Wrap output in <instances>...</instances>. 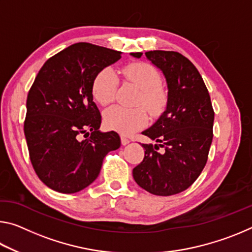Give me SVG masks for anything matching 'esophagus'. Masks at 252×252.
<instances>
[{
    "label": "esophagus",
    "instance_id": "1",
    "mask_svg": "<svg viewBox=\"0 0 252 252\" xmlns=\"http://www.w3.org/2000/svg\"><path fill=\"white\" fill-rule=\"evenodd\" d=\"M121 143H122V146H126V144L130 143V140L125 138V136H121Z\"/></svg>",
    "mask_w": 252,
    "mask_h": 252
}]
</instances>
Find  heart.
Wrapping results in <instances>:
<instances>
[{
  "label": "heart",
  "instance_id": "1",
  "mask_svg": "<svg viewBox=\"0 0 252 252\" xmlns=\"http://www.w3.org/2000/svg\"><path fill=\"white\" fill-rule=\"evenodd\" d=\"M122 74L126 80L141 90L138 104H143L153 114L160 113L167 103V92L161 85L160 71L150 63L136 62L125 66ZM119 85V78L112 67L99 71L92 83V93L101 105H108L114 100ZM105 126L123 135L132 134L148 122L147 112L142 108L126 109L112 106L103 114Z\"/></svg>",
  "mask_w": 252,
  "mask_h": 252
}]
</instances>
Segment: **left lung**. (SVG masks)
Instances as JSON below:
<instances>
[{
	"label": "left lung",
	"mask_w": 252,
	"mask_h": 252,
	"mask_svg": "<svg viewBox=\"0 0 252 252\" xmlns=\"http://www.w3.org/2000/svg\"><path fill=\"white\" fill-rule=\"evenodd\" d=\"M140 59L141 52L130 53ZM147 59L163 74L167 106L142 133L157 144H142L143 161L133 169L135 182L156 195L182 192L197 180L208 160L215 120L210 95L192 63L173 51H149ZM165 151L157 152L158 147Z\"/></svg>",
	"instance_id": "1"
}]
</instances>
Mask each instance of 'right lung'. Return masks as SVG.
<instances>
[{"instance_id": "1", "label": "right lung", "mask_w": 252, "mask_h": 252, "mask_svg": "<svg viewBox=\"0 0 252 252\" xmlns=\"http://www.w3.org/2000/svg\"><path fill=\"white\" fill-rule=\"evenodd\" d=\"M121 54L91 43L72 44L50 58L34 80L24 134L34 171L50 189L83 190L99 176L106 153L120 148L118 133L99 130L101 114L92 83ZM81 134L91 136L81 140Z\"/></svg>"}]
</instances>
